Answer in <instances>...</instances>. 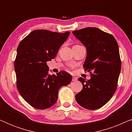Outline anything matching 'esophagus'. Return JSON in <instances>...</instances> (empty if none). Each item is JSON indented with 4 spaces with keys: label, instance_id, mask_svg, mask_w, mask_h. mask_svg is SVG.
<instances>
[{
    "label": "esophagus",
    "instance_id": "esophagus-1",
    "mask_svg": "<svg viewBox=\"0 0 132 132\" xmlns=\"http://www.w3.org/2000/svg\"><path fill=\"white\" fill-rule=\"evenodd\" d=\"M77 80V78L76 77H75V76H73V79H72V81H73V82H76V81Z\"/></svg>",
    "mask_w": 132,
    "mask_h": 132
}]
</instances>
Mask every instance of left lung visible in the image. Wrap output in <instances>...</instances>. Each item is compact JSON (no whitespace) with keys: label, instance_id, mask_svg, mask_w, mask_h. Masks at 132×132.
Here are the masks:
<instances>
[{"label":"left lung","instance_id":"1","mask_svg":"<svg viewBox=\"0 0 132 132\" xmlns=\"http://www.w3.org/2000/svg\"><path fill=\"white\" fill-rule=\"evenodd\" d=\"M73 34L86 48L84 67L91 74L89 80L78 79L83 88L76 95V100L85 109H99L117 89L121 67L118 43L113 35L96 28H84Z\"/></svg>","mask_w":132,"mask_h":132}]
</instances>
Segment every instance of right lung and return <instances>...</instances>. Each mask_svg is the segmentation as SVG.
Masks as SVG:
<instances>
[{
  "instance_id": "right-lung-1",
  "label": "right lung",
  "mask_w": 132,
  "mask_h": 132,
  "mask_svg": "<svg viewBox=\"0 0 132 132\" xmlns=\"http://www.w3.org/2000/svg\"><path fill=\"white\" fill-rule=\"evenodd\" d=\"M69 35L70 32L35 30L19 44L14 62L17 88L23 99L36 109L53 106L57 100L59 88L71 82V75L64 71L48 75L47 65L55 58Z\"/></svg>"
}]
</instances>
